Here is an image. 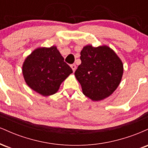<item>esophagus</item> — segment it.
<instances>
[{
    "label": "esophagus",
    "mask_w": 148,
    "mask_h": 148,
    "mask_svg": "<svg viewBox=\"0 0 148 148\" xmlns=\"http://www.w3.org/2000/svg\"><path fill=\"white\" fill-rule=\"evenodd\" d=\"M71 67H72V69L73 72H75V70H76V64H71Z\"/></svg>",
    "instance_id": "1"
}]
</instances>
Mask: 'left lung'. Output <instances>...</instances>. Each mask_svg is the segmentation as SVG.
I'll use <instances>...</instances> for the list:
<instances>
[{
  "label": "left lung",
  "mask_w": 148,
  "mask_h": 148,
  "mask_svg": "<svg viewBox=\"0 0 148 148\" xmlns=\"http://www.w3.org/2000/svg\"><path fill=\"white\" fill-rule=\"evenodd\" d=\"M81 63L75 71L82 91L92 101L108 97L118 87L123 74V64L107 46L87 45L81 51Z\"/></svg>",
  "instance_id": "1"
}]
</instances>
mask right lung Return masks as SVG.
Wrapping results in <instances>:
<instances>
[{"label": "right lung", "instance_id": "1", "mask_svg": "<svg viewBox=\"0 0 148 148\" xmlns=\"http://www.w3.org/2000/svg\"><path fill=\"white\" fill-rule=\"evenodd\" d=\"M25 81L34 91L43 96L55 94L60 84L73 72L56 47H41L25 58L22 67Z\"/></svg>", "mask_w": 148, "mask_h": 148}]
</instances>
